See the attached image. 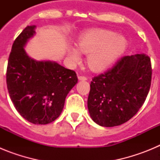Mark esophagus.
I'll use <instances>...</instances> for the list:
<instances>
[{"label":"esophagus","instance_id":"obj_1","mask_svg":"<svg viewBox=\"0 0 160 160\" xmlns=\"http://www.w3.org/2000/svg\"><path fill=\"white\" fill-rule=\"evenodd\" d=\"M78 79L80 81H86V80H87V78L85 77V76H78Z\"/></svg>","mask_w":160,"mask_h":160}]
</instances>
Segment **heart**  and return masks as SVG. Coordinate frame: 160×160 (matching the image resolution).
<instances>
[{
  "mask_svg": "<svg viewBox=\"0 0 160 160\" xmlns=\"http://www.w3.org/2000/svg\"><path fill=\"white\" fill-rule=\"evenodd\" d=\"M77 49H68V57L73 62L80 60V53L87 54V65L94 71L105 70L122 54L127 47L124 37L107 29H94L87 32L77 43ZM79 52H78V51Z\"/></svg>",
  "mask_w": 160,
  "mask_h": 160,
  "instance_id": "b5f03b06",
  "label": "heart"
}]
</instances>
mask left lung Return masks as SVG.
I'll list each match as a JSON object with an SVG mask.
<instances>
[{
	"mask_svg": "<svg viewBox=\"0 0 160 160\" xmlns=\"http://www.w3.org/2000/svg\"><path fill=\"white\" fill-rule=\"evenodd\" d=\"M149 56H124L105 73L94 77L87 100L89 113L102 127L119 126L143 105L152 82Z\"/></svg>",
	"mask_w": 160,
	"mask_h": 160,
	"instance_id": "8db88e82",
	"label": "left lung"
}]
</instances>
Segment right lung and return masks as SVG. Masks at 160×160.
Segmentation results:
<instances>
[{"label": "right lung", "mask_w": 160, "mask_h": 160, "mask_svg": "<svg viewBox=\"0 0 160 160\" xmlns=\"http://www.w3.org/2000/svg\"><path fill=\"white\" fill-rule=\"evenodd\" d=\"M25 27L12 44L6 71L7 88L19 114L33 124H48L58 118L68 93L78 82L73 70L51 61H36L24 47L35 34Z\"/></svg>", "instance_id": "right-lung-1"}]
</instances>
